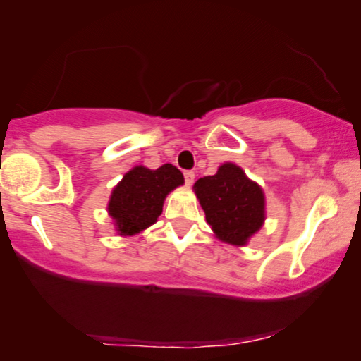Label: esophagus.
Instances as JSON below:
<instances>
[{
    "instance_id": "esophagus-1",
    "label": "esophagus",
    "mask_w": 361,
    "mask_h": 361,
    "mask_svg": "<svg viewBox=\"0 0 361 361\" xmlns=\"http://www.w3.org/2000/svg\"><path fill=\"white\" fill-rule=\"evenodd\" d=\"M184 177H185V185H192L194 184V179H195V174L192 171H187V172H184Z\"/></svg>"
}]
</instances>
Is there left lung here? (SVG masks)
I'll list each match as a JSON object with an SVG mask.
<instances>
[{
	"label": "left lung",
	"mask_w": 361,
	"mask_h": 361,
	"mask_svg": "<svg viewBox=\"0 0 361 361\" xmlns=\"http://www.w3.org/2000/svg\"><path fill=\"white\" fill-rule=\"evenodd\" d=\"M194 192L207 224L224 243L246 246L264 225V192L233 162H224L214 176L200 177Z\"/></svg>",
	"instance_id": "8db88e82"
}]
</instances>
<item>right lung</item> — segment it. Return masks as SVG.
I'll use <instances>...</instances> for the list:
<instances>
[{
  "label": "right lung",
  "instance_id": "1",
  "mask_svg": "<svg viewBox=\"0 0 361 361\" xmlns=\"http://www.w3.org/2000/svg\"><path fill=\"white\" fill-rule=\"evenodd\" d=\"M182 184L184 176L172 164L157 169L135 166L128 171L113 187L106 207L116 233L133 236L154 225L162 214L166 197Z\"/></svg>",
  "mask_w": 361,
  "mask_h": 361
}]
</instances>
